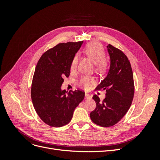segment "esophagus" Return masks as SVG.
<instances>
[{
  "instance_id": "1",
  "label": "esophagus",
  "mask_w": 160,
  "mask_h": 160,
  "mask_svg": "<svg viewBox=\"0 0 160 160\" xmlns=\"http://www.w3.org/2000/svg\"><path fill=\"white\" fill-rule=\"evenodd\" d=\"M85 98L88 99H91V95L89 93H85Z\"/></svg>"
}]
</instances>
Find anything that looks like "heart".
Wrapping results in <instances>:
<instances>
[{"label": "heart", "instance_id": "1", "mask_svg": "<svg viewBox=\"0 0 160 160\" xmlns=\"http://www.w3.org/2000/svg\"><path fill=\"white\" fill-rule=\"evenodd\" d=\"M85 54L95 64V69L98 72H103L107 67V62L104 59L105 51L101 44L96 42H90L83 49ZM77 57H74L71 65V71L73 72L76 70L77 66ZM94 79L89 76H82L79 82L78 86L81 88L88 89L93 83Z\"/></svg>", "mask_w": 160, "mask_h": 160}]
</instances>
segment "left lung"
Returning <instances> with one entry per match:
<instances>
[{
  "mask_svg": "<svg viewBox=\"0 0 160 160\" xmlns=\"http://www.w3.org/2000/svg\"><path fill=\"white\" fill-rule=\"evenodd\" d=\"M110 66L107 75L97 87L105 90V98L101 101L94 95L96 108L91 111L92 122L101 127H111L119 122L128 112L134 95L133 76L127 56L117 48L108 45Z\"/></svg>",
  "mask_w": 160,
  "mask_h": 160,
  "instance_id": "left-lung-1",
  "label": "left lung"
}]
</instances>
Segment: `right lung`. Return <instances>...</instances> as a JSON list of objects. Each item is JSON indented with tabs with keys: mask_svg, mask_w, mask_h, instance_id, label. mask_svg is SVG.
Segmentation results:
<instances>
[{
	"mask_svg": "<svg viewBox=\"0 0 160 160\" xmlns=\"http://www.w3.org/2000/svg\"><path fill=\"white\" fill-rule=\"evenodd\" d=\"M83 41L59 43L38 60L31 87V99L37 113L46 124L60 128L72 119L85 93L75 90L65 94L61 89L64 77L70 75L72 59Z\"/></svg>",
	"mask_w": 160,
	"mask_h": 160,
	"instance_id": "right-lung-1",
	"label": "right lung"
}]
</instances>
